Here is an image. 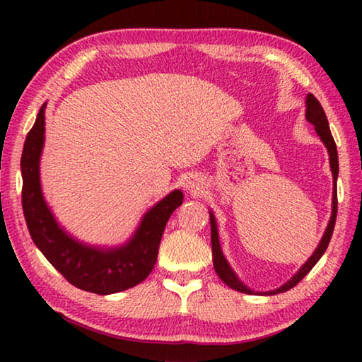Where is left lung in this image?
<instances>
[{
    "label": "left lung",
    "mask_w": 362,
    "mask_h": 362,
    "mask_svg": "<svg viewBox=\"0 0 362 362\" xmlns=\"http://www.w3.org/2000/svg\"><path fill=\"white\" fill-rule=\"evenodd\" d=\"M45 108H40L27 134L21 158L22 209L30 236L49 263L78 289L100 293L126 291L148 276L158 257L164 226L182 193L175 189L145 214L127 243L116 247H97L79 243L57 223L41 192L40 158L45 145Z\"/></svg>",
    "instance_id": "1"
}]
</instances>
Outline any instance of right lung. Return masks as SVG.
<instances>
[{
	"mask_svg": "<svg viewBox=\"0 0 362 362\" xmlns=\"http://www.w3.org/2000/svg\"><path fill=\"white\" fill-rule=\"evenodd\" d=\"M308 121L315 126L317 136L321 137V140L324 142V145H326V148L329 151L330 170H332V175H334L332 217H330V220H329L327 230H326V233H324V236H322V240L320 243V246H317V249L315 250V254L310 257V260L306 262L302 268H300L298 274H296V276H293V279L289 281V283H287V284H284L283 287H279V289L269 292V296H274V293L289 291L291 287L296 286L300 279H303L305 274L308 273L310 269L316 265L317 260H320L321 257H322V254L326 252V249L329 246V241H330V238H332V233H334L335 218H337V189H335V182H337V175H339V156H337V146H335L332 134H330V129H329V122H327V118H326V113H324L322 108H317L313 115H310L308 116ZM211 243H212L214 268H216V273L218 274V278L222 279L226 286L231 287V289L240 291V292H244V293H250V289H247V287L243 286V283L236 278V274L233 273L231 267L228 265V262H226V259H225V255L222 252V247H220V243H218L217 222H216V217H214L212 212H211Z\"/></svg>",
	"mask_w": 362,
	"mask_h": 362,
	"instance_id": "right-lung-1",
	"label": "right lung"
}]
</instances>
